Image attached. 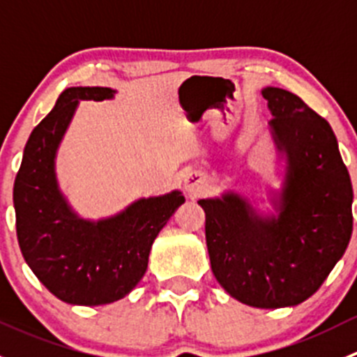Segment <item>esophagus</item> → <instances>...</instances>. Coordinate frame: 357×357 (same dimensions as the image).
<instances>
[{"instance_id":"obj_1","label":"esophagus","mask_w":357,"mask_h":357,"mask_svg":"<svg viewBox=\"0 0 357 357\" xmlns=\"http://www.w3.org/2000/svg\"><path fill=\"white\" fill-rule=\"evenodd\" d=\"M205 186H207V179H205V176L200 174V172H190L185 178V188L192 197L200 195L205 190Z\"/></svg>"}]
</instances>
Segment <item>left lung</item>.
Wrapping results in <instances>:
<instances>
[{
  "label": "left lung",
  "mask_w": 357,
  "mask_h": 357,
  "mask_svg": "<svg viewBox=\"0 0 357 357\" xmlns=\"http://www.w3.org/2000/svg\"><path fill=\"white\" fill-rule=\"evenodd\" d=\"M273 136L287 153L280 214L261 218L236 193L199 200L219 285L252 307L278 309L311 297L352 235V185L328 122L297 95L262 89Z\"/></svg>",
  "instance_id": "8db88e82"
}]
</instances>
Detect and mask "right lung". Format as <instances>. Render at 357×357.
<instances>
[{"label":"right lung","mask_w":357,"mask_h":357,"mask_svg":"<svg viewBox=\"0 0 357 357\" xmlns=\"http://www.w3.org/2000/svg\"><path fill=\"white\" fill-rule=\"evenodd\" d=\"M110 88H68L32 129L13 185L17 238L29 268L60 301L110 304L143 278L158 231L185 202L181 192L142 199L103 221L79 219L59 192L55 153L79 100H105Z\"/></svg>","instance_id":"obj_1"}]
</instances>
